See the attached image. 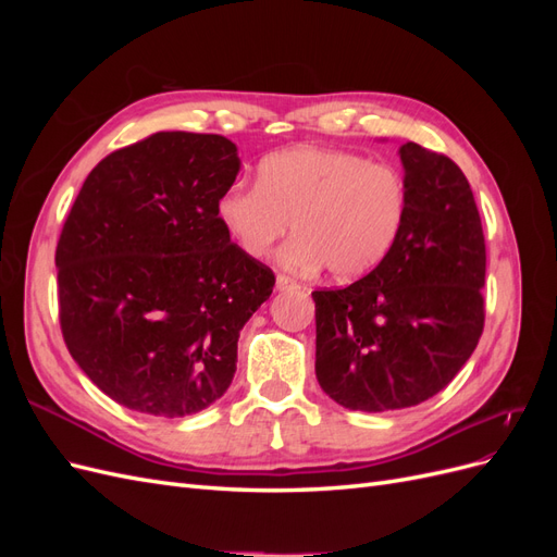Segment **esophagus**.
<instances>
[{"label":"esophagus","mask_w":557,"mask_h":557,"mask_svg":"<svg viewBox=\"0 0 557 557\" xmlns=\"http://www.w3.org/2000/svg\"><path fill=\"white\" fill-rule=\"evenodd\" d=\"M299 288V283L297 281H293V278H288V276H283V274H278L276 276V290H297Z\"/></svg>","instance_id":"34e87169"}]
</instances>
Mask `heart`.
I'll return each mask as SVG.
<instances>
[{
  "label": "heart",
  "instance_id": "heart-1",
  "mask_svg": "<svg viewBox=\"0 0 557 557\" xmlns=\"http://www.w3.org/2000/svg\"><path fill=\"white\" fill-rule=\"evenodd\" d=\"M409 193L393 164L327 148H290L258 166V185L234 183L215 205L248 258H264L288 232L281 264L290 272L327 267L339 281L360 278L391 256Z\"/></svg>",
  "mask_w": 557,
  "mask_h": 557
}]
</instances>
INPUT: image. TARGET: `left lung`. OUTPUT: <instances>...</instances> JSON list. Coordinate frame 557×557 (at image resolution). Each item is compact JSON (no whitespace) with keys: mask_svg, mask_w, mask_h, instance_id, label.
Wrapping results in <instances>:
<instances>
[{"mask_svg":"<svg viewBox=\"0 0 557 557\" xmlns=\"http://www.w3.org/2000/svg\"><path fill=\"white\" fill-rule=\"evenodd\" d=\"M407 221L374 272L315 290V376L350 411L407 409L434 397L483 332L485 242L469 181L450 158L399 146Z\"/></svg>","mask_w":557,"mask_h":557,"instance_id":"8db88e82","label":"left lung"}]
</instances>
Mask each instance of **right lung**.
<instances>
[{"label": "right lung", "mask_w": 557, "mask_h": 557, "mask_svg": "<svg viewBox=\"0 0 557 557\" xmlns=\"http://www.w3.org/2000/svg\"><path fill=\"white\" fill-rule=\"evenodd\" d=\"M242 170L221 134L158 132L88 174L55 267L64 344L123 407L205 411L237 372V342L274 290L232 244L215 205Z\"/></svg>", "instance_id": "1"}]
</instances>
